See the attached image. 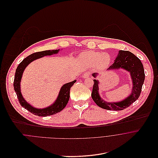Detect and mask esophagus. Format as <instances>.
<instances>
[{
    "label": "esophagus",
    "instance_id": "34e87169",
    "mask_svg": "<svg viewBox=\"0 0 158 158\" xmlns=\"http://www.w3.org/2000/svg\"><path fill=\"white\" fill-rule=\"evenodd\" d=\"M89 77V73H88V72H86L85 73H84V75H83V77L85 78H88Z\"/></svg>",
    "mask_w": 158,
    "mask_h": 158
}]
</instances>
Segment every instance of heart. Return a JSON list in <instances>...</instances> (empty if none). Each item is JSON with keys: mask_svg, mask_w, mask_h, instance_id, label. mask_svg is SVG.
Segmentation results:
<instances>
[{"mask_svg": "<svg viewBox=\"0 0 158 158\" xmlns=\"http://www.w3.org/2000/svg\"><path fill=\"white\" fill-rule=\"evenodd\" d=\"M81 60L89 66H96L98 69H103L110 62V56L106 53L89 51L80 55Z\"/></svg>", "mask_w": 158, "mask_h": 158, "instance_id": "1", "label": "heart"}]
</instances>
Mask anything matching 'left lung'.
Here are the masks:
<instances>
[{
	"label": "left lung",
	"mask_w": 158,
	"mask_h": 158,
	"mask_svg": "<svg viewBox=\"0 0 158 158\" xmlns=\"http://www.w3.org/2000/svg\"><path fill=\"white\" fill-rule=\"evenodd\" d=\"M118 69H123L130 73L133 85L132 92L128 98L120 102L108 103L101 98L98 93V81L93 80L91 97L94 103L102 108L108 110H123L136 101L140 95L145 78L144 70L141 60L129 51L120 50L114 62L108 70ZM97 75V73H93V76L96 77Z\"/></svg>",
	"instance_id": "8db88e82"
}]
</instances>
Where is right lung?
<instances>
[{
	"mask_svg": "<svg viewBox=\"0 0 158 158\" xmlns=\"http://www.w3.org/2000/svg\"><path fill=\"white\" fill-rule=\"evenodd\" d=\"M58 51V50H45L31 54L25 58H24L20 63V64L18 65L16 69L14 81V88L17 94L18 100L22 106H23L25 109L27 110L30 113L35 115L39 116H47L56 114L61 111L66 106L67 104L68 103L70 98V88L76 82V80H74L72 82L66 83L64 85H63L60 90L59 94L55 102L50 106L44 109H37L35 108H34L33 106H31L30 105H29L27 102H26V101L23 99L20 91V83L22 73L26 67L30 64V63L37 58H40L46 55H51L52 54L57 53Z\"/></svg>",
	"mask_w": 158,
	"mask_h": 158,
	"instance_id": "right-lung-1",
	"label": "right lung"
}]
</instances>
